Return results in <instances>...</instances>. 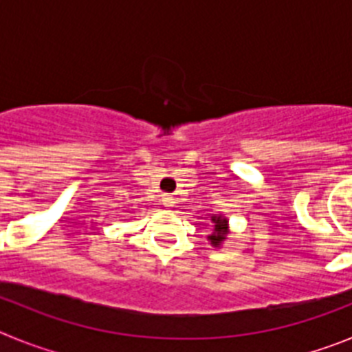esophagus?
Here are the masks:
<instances>
[{
    "instance_id": "1",
    "label": "esophagus",
    "mask_w": 352,
    "mask_h": 352,
    "mask_svg": "<svg viewBox=\"0 0 352 352\" xmlns=\"http://www.w3.org/2000/svg\"><path fill=\"white\" fill-rule=\"evenodd\" d=\"M174 203H176V201H174L173 195H164V197H162V204H164V206L170 208L174 206Z\"/></svg>"
}]
</instances>
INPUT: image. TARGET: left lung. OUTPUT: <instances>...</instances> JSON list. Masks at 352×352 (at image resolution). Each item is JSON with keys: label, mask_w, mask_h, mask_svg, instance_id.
Here are the masks:
<instances>
[{"label": "left lung", "mask_w": 352, "mask_h": 352, "mask_svg": "<svg viewBox=\"0 0 352 352\" xmlns=\"http://www.w3.org/2000/svg\"><path fill=\"white\" fill-rule=\"evenodd\" d=\"M214 222V234L210 236L211 243L217 247V245L220 243V241H223L226 239V232H227V220H222V219H213Z\"/></svg>", "instance_id": "8db88e82"}]
</instances>
